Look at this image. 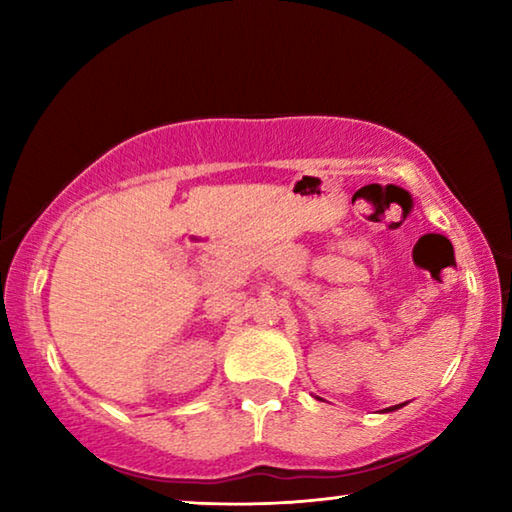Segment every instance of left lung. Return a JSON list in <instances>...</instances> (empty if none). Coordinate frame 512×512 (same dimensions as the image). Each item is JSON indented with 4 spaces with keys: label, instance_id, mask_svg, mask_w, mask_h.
<instances>
[{
    "label": "left lung",
    "instance_id": "left-lung-1",
    "mask_svg": "<svg viewBox=\"0 0 512 512\" xmlns=\"http://www.w3.org/2000/svg\"><path fill=\"white\" fill-rule=\"evenodd\" d=\"M400 406H404V404H397V406H388V409H384V411H395V409H400Z\"/></svg>",
    "mask_w": 512,
    "mask_h": 512
}]
</instances>
